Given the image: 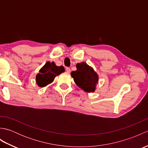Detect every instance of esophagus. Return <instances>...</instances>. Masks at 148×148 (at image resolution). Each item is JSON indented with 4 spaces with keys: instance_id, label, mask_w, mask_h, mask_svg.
<instances>
[{
    "instance_id": "1",
    "label": "esophagus",
    "mask_w": 148,
    "mask_h": 148,
    "mask_svg": "<svg viewBox=\"0 0 148 148\" xmlns=\"http://www.w3.org/2000/svg\"><path fill=\"white\" fill-rule=\"evenodd\" d=\"M66 72H67V73H70V72H71V69L69 68V67L66 68Z\"/></svg>"
}]
</instances>
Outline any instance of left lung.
Segmentation results:
<instances>
[{
  "mask_svg": "<svg viewBox=\"0 0 148 148\" xmlns=\"http://www.w3.org/2000/svg\"><path fill=\"white\" fill-rule=\"evenodd\" d=\"M76 71L71 73L76 85L85 92H95L97 84L99 83L98 74L92 67L85 62L78 63L76 64Z\"/></svg>",
  "mask_w": 148,
  "mask_h": 148,
  "instance_id": "obj_1",
  "label": "left lung"
}]
</instances>
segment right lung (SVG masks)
<instances>
[{"instance_id": "obj_1", "label": "right lung", "mask_w": 148, "mask_h": 148, "mask_svg": "<svg viewBox=\"0 0 148 148\" xmlns=\"http://www.w3.org/2000/svg\"><path fill=\"white\" fill-rule=\"evenodd\" d=\"M64 72L65 69L63 66L56 65L54 62H47L36 75V83L39 87H45L53 83L55 77Z\"/></svg>"}]
</instances>
